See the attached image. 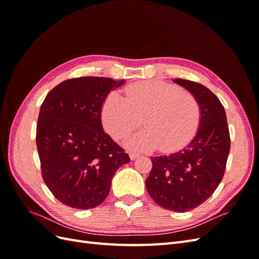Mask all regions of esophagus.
<instances>
[{
	"label": "esophagus",
	"instance_id": "obj_1",
	"mask_svg": "<svg viewBox=\"0 0 259 259\" xmlns=\"http://www.w3.org/2000/svg\"><path fill=\"white\" fill-rule=\"evenodd\" d=\"M139 155H140V153L135 152V151H132V152H130V158H131V160H135L136 158H138Z\"/></svg>",
	"mask_w": 259,
	"mask_h": 259
}]
</instances>
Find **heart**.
Segmentation results:
<instances>
[{
    "mask_svg": "<svg viewBox=\"0 0 259 259\" xmlns=\"http://www.w3.org/2000/svg\"><path fill=\"white\" fill-rule=\"evenodd\" d=\"M143 122L146 128L131 139L140 149L158 147L171 151L186 145L197 132L201 110L191 93L161 81L133 83L125 97L117 92L109 95L101 109L106 131L114 139H123Z\"/></svg>",
    "mask_w": 259,
    "mask_h": 259,
    "instance_id": "obj_1",
    "label": "heart"
}]
</instances>
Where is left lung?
<instances>
[{
    "label": "left lung",
    "instance_id": "left-lung-1",
    "mask_svg": "<svg viewBox=\"0 0 259 259\" xmlns=\"http://www.w3.org/2000/svg\"><path fill=\"white\" fill-rule=\"evenodd\" d=\"M174 82L197 98L200 126L183 150L151 156L152 168L146 188L160 206L183 213L204 203L221 184L230 151V134L224 106L215 94L193 81Z\"/></svg>",
    "mask_w": 259,
    "mask_h": 259
}]
</instances>
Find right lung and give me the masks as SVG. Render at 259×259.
<instances>
[{
  "label": "right lung",
  "mask_w": 259,
  "mask_h": 259,
  "mask_svg": "<svg viewBox=\"0 0 259 259\" xmlns=\"http://www.w3.org/2000/svg\"><path fill=\"white\" fill-rule=\"evenodd\" d=\"M124 80L81 76L58 84L46 95L36 124L42 177L65 205L89 209L101 204L111 180L130 156L104 132L101 108Z\"/></svg>",
  "instance_id": "right-lung-1"
}]
</instances>
